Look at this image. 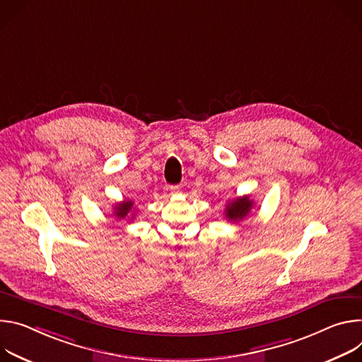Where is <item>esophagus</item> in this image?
I'll list each match as a JSON object with an SVG mask.
<instances>
[{
	"label": "esophagus",
	"instance_id": "1",
	"mask_svg": "<svg viewBox=\"0 0 362 362\" xmlns=\"http://www.w3.org/2000/svg\"><path fill=\"white\" fill-rule=\"evenodd\" d=\"M170 191H171L173 194H177V192H180V187H178V185H171V187H170Z\"/></svg>",
	"mask_w": 362,
	"mask_h": 362
}]
</instances>
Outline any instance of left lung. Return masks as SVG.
Returning <instances> with one entry per match:
<instances>
[{
	"mask_svg": "<svg viewBox=\"0 0 362 362\" xmlns=\"http://www.w3.org/2000/svg\"><path fill=\"white\" fill-rule=\"evenodd\" d=\"M252 202L249 199V197H243V198H237L235 202L230 203L227 206V217L228 220L237 221V220H242L243 217L247 216V213L252 209Z\"/></svg>",
	"mask_w": 362,
	"mask_h": 362,
	"instance_id": "1",
	"label": "left lung"
}]
</instances>
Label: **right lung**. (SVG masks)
<instances>
[{
  "mask_svg": "<svg viewBox=\"0 0 362 362\" xmlns=\"http://www.w3.org/2000/svg\"><path fill=\"white\" fill-rule=\"evenodd\" d=\"M132 203L131 202H128V203H124V204H120L119 207H117V211H116V216L117 217H125L128 213H129V210L132 209Z\"/></svg>",
  "mask_w": 362,
  "mask_h": 362,
  "instance_id": "1",
  "label": "right lung"
}]
</instances>
